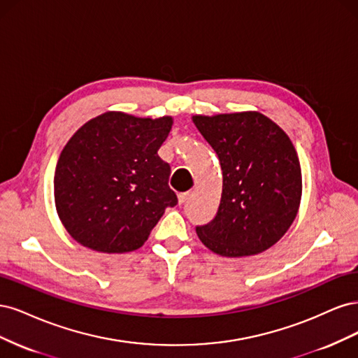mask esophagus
Returning a JSON list of instances; mask_svg holds the SVG:
<instances>
[{"label": "esophagus", "mask_w": 358, "mask_h": 358, "mask_svg": "<svg viewBox=\"0 0 358 358\" xmlns=\"http://www.w3.org/2000/svg\"><path fill=\"white\" fill-rule=\"evenodd\" d=\"M189 193H181L178 194V205H184L187 201H189Z\"/></svg>", "instance_id": "obj_1"}]
</instances>
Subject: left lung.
<instances>
[{"mask_svg": "<svg viewBox=\"0 0 358 358\" xmlns=\"http://www.w3.org/2000/svg\"><path fill=\"white\" fill-rule=\"evenodd\" d=\"M215 152L223 189L213 222L196 227L223 257L266 251L292 226L302 198V171L288 135L259 111L193 116Z\"/></svg>", "mask_w": 358, "mask_h": 358, "instance_id": "8db88e82", "label": "left lung"}]
</instances>
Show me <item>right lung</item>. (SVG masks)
<instances>
[{"label": "right lung", "instance_id": "right-lung-1", "mask_svg": "<svg viewBox=\"0 0 358 358\" xmlns=\"http://www.w3.org/2000/svg\"><path fill=\"white\" fill-rule=\"evenodd\" d=\"M172 117H136L107 111L68 141L56 164L55 205L66 232L99 252H129L144 245L177 196L171 168L157 150Z\"/></svg>", "mask_w": 358, "mask_h": 358}]
</instances>
